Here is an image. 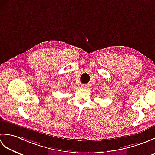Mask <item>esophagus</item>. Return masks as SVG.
I'll list each match as a JSON object with an SVG mask.
<instances>
[{
  "instance_id": "obj_1",
  "label": "esophagus",
  "mask_w": 155,
  "mask_h": 155,
  "mask_svg": "<svg viewBox=\"0 0 155 155\" xmlns=\"http://www.w3.org/2000/svg\"><path fill=\"white\" fill-rule=\"evenodd\" d=\"M82 88H88V84H82Z\"/></svg>"
}]
</instances>
